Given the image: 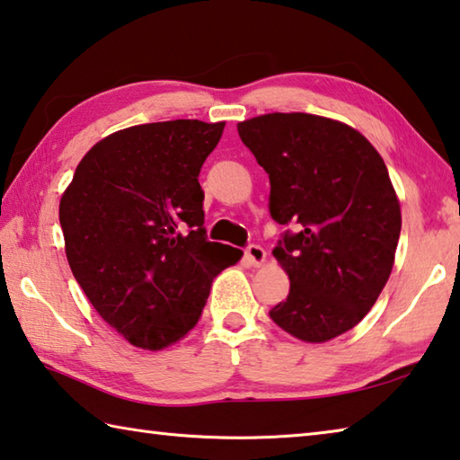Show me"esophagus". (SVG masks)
<instances>
[{
	"label": "esophagus",
	"mask_w": 460,
	"mask_h": 460,
	"mask_svg": "<svg viewBox=\"0 0 460 460\" xmlns=\"http://www.w3.org/2000/svg\"><path fill=\"white\" fill-rule=\"evenodd\" d=\"M265 249L261 247V245H249L247 249H245V257H247V261L252 263V265H261L263 261H265Z\"/></svg>",
	"instance_id": "obj_1"
}]
</instances>
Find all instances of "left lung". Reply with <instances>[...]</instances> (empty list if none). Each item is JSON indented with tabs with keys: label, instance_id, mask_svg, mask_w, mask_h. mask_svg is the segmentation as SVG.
<instances>
[{
	"label": "left lung",
	"instance_id": "1",
	"mask_svg": "<svg viewBox=\"0 0 460 460\" xmlns=\"http://www.w3.org/2000/svg\"><path fill=\"white\" fill-rule=\"evenodd\" d=\"M237 130L270 174L271 217L294 227L273 249L291 286L270 317L304 341L352 330L386 286L402 225L382 156L358 130L304 112Z\"/></svg>",
	"mask_w": 460,
	"mask_h": 460
}]
</instances>
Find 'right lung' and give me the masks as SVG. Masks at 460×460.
Masks as SVG:
<instances>
[{"label":"right lung","instance_id":"right-lung-1","mask_svg":"<svg viewBox=\"0 0 460 460\" xmlns=\"http://www.w3.org/2000/svg\"><path fill=\"white\" fill-rule=\"evenodd\" d=\"M225 122L169 120L92 146L60 201L74 278L132 346L161 349L193 330L208 289L241 257L205 231L199 172Z\"/></svg>","mask_w":460,"mask_h":460}]
</instances>
